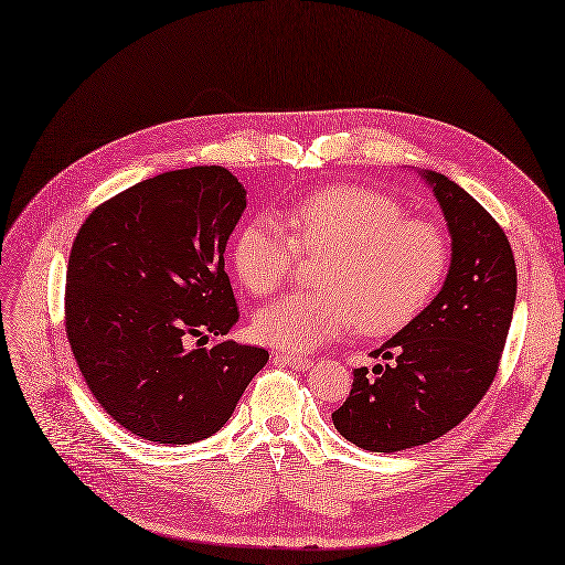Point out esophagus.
I'll return each mask as SVG.
<instances>
[{"instance_id": "esophagus-1", "label": "esophagus", "mask_w": 565, "mask_h": 565, "mask_svg": "<svg viewBox=\"0 0 565 565\" xmlns=\"http://www.w3.org/2000/svg\"><path fill=\"white\" fill-rule=\"evenodd\" d=\"M273 361L280 363V365H289V367L299 370V372L313 367V363L309 361V358H297V355H289V353H276V358H273Z\"/></svg>"}]
</instances>
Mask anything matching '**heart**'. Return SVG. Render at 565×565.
Masks as SVG:
<instances>
[{
    "instance_id": "heart-1",
    "label": "heart",
    "mask_w": 565,
    "mask_h": 565,
    "mask_svg": "<svg viewBox=\"0 0 565 565\" xmlns=\"http://www.w3.org/2000/svg\"><path fill=\"white\" fill-rule=\"evenodd\" d=\"M287 227L256 216L231 247L237 280L256 297L276 292L299 252L328 256L322 295H289L254 316L256 339L282 351H313L355 322L365 334L396 332L431 301L448 268L443 233L370 188H322L287 212Z\"/></svg>"
}]
</instances>
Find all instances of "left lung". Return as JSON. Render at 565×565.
Wrapping results in <instances>:
<instances>
[{
  "label": "left lung",
  "instance_id": "obj_1",
  "mask_svg": "<svg viewBox=\"0 0 565 565\" xmlns=\"http://www.w3.org/2000/svg\"><path fill=\"white\" fill-rule=\"evenodd\" d=\"M450 233L440 292L382 349V365L353 370L337 431L370 452H398L448 434L486 396L516 301L514 252L481 204L446 174L417 169Z\"/></svg>",
  "mask_w": 565,
  "mask_h": 565
}]
</instances>
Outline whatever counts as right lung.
I'll return each mask as SVG.
<instances>
[{
    "label": "right lung",
    "mask_w": 565,
    "mask_h": 565,
    "mask_svg": "<svg viewBox=\"0 0 565 565\" xmlns=\"http://www.w3.org/2000/svg\"><path fill=\"white\" fill-rule=\"evenodd\" d=\"M247 191L224 167L136 183L84 221L65 330L84 382L127 431L188 446L224 426L268 351L224 339L241 318L224 268ZM221 335L191 352V335Z\"/></svg>",
    "instance_id": "1"
}]
</instances>
